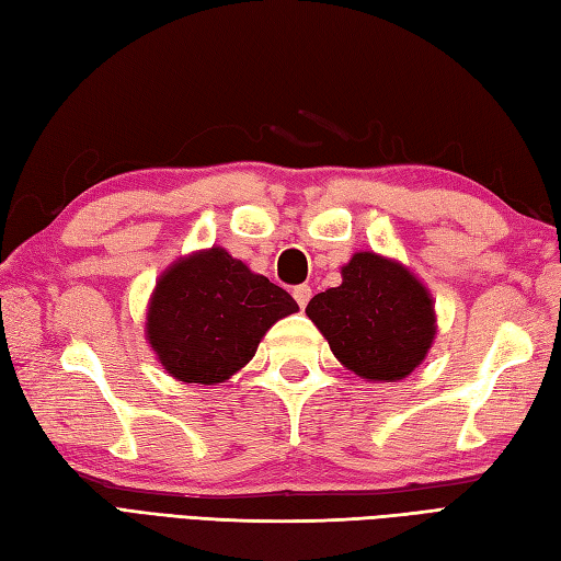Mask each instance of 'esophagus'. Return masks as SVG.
<instances>
[{"label":"esophagus","instance_id":"esophagus-1","mask_svg":"<svg viewBox=\"0 0 561 561\" xmlns=\"http://www.w3.org/2000/svg\"><path fill=\"white\" fill-rule=\"evenodd\" d=\"M293 297H295V302L300 305V310H305L307 302H310V297H312V288L310 285H297V288L293 290Z\"/></svg>","mask_w":561,"mask_h":561}]
</instances>
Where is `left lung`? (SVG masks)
I'll return each instance as SVG.
<instances>
[{
  "instance_id": "8db88e82",
  "label": "left lung",
  "mask_w": 561,
  "mask_h": 561,
  "mask_svg": "<svg viewBox=\"0 0 561 561\" xmlns=\"http://www.w3.org/2000/svg\"><path fill=\"white\" fill-rule=\"evenodd\" d=\"M307 317L336 360L365 382H399L414 373L436 339L431 290L397 259L356 251L341 285L314 295Z\"/></svg>"
}]
</instances>
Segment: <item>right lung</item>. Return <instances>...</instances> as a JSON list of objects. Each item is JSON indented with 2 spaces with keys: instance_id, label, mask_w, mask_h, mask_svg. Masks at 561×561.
<instances>
[{
  "instance_id": "obj_1",
  "label": "right lung",
  "mask_w": 561,
  "mask_h": 561,
  "mask_svg": "<svg viewBox=\"0 0 561 561\" xmlns=\"http://www.w3.org/2000/svg\"><path fill=\"white\" fill-rule=\"evenodd\" d=\"M300 310L293 297L222 247L176 259L147 302L145 336L179 382L217 385L254 358L266 331Z\"/></svg>"
}]
</instances>
